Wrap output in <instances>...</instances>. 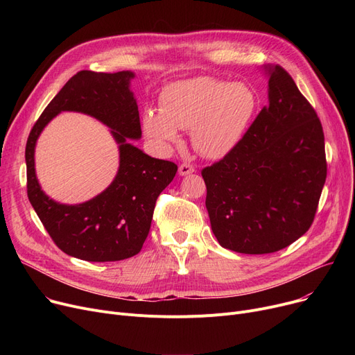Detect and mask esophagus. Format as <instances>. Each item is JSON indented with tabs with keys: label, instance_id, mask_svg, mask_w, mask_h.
<instances>
[{
	"label": "esophagus",
	"instance_id": "obj_1",
	"mask_svg": "<svg viewBox=\"0 0 355 355\" xmlns=\"http://www.w3.org/2000/svg\"><path fill=\"white\" fill-rule=\"evenodd\" d=\"M191 173H194V166L190 165V164H187V162H184V164H181V165L178 166V174H180L181 177L189 175V174H191Z\"/></svg>",
	"mask_w": 355,
	"mask_h": 355
}]
</instances>
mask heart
Listing matches in <instances>:
<instances>
[{"label": "heart", "mask_w": 355, "mask_h": 355, "mask_svg": "<svg viewBox=\"0 0 355 355\" xmlns=\"http://www.w3.org/2000/svg\"><path fill=\"white\" fill-rule=\"evenodd\" d=\"M256 107L257 96L249 85L200 76L168 85L159 110L144 112L142 126L159 146L177 144L180 129H191L193 146L202 157L217 159L243 139Z\"/></svg>", "instance_id": "heart-1"}]
</instances>
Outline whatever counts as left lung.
I'll list each match as a JSON object with an SVG mask.
<instances>
[{"mask_svg": "<svg viewBox=\"0 0 355 355\" xmlns=\"http://www.w3.org/2000/svg\"><path fill=\"white\" fill-rule=\"evenodd\" d=\"M268 99L243 139L204 168L211 230L225 249L263 254L311 227L327 178L316 112L281 66H263Z\"/></svg>", "mask_w": 355, "mask_h": 355, "instance_id": "1", "label": "left lung"}]
</instances>
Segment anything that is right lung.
Here are the masks:
<instances>
[{"label": "right lung", "instance_id": "obj_1", "mask_svg": "<svg viewBox=\"0 0 355 355\" xmlns=\"http://www.w3.org/2000/svg\"><path fill=\"white\" fill-rule=\"evenodd\" d=\"M134 71L82 70L62 87L33 126L26 146L27 194L53 241L66 254L87 262H116L142 249L155 201L177 173L171 161L146 155L129 139H141L139 112L130 80ZM80 111L111 129L120 149L119 173L101 195L79 205L50 199L36 180L35 144L60 111Z\"/></svg>", "mask_w": 355, "mask_h": 355}]
</instances>
